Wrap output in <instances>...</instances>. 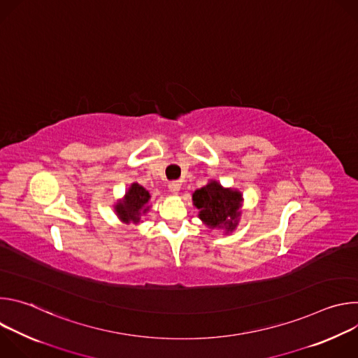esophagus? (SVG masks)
<instances>
[{"label": "esophagus", "instance_id": "esophagus-1", "mask_svg": "<svg viewBox=\"0 0 358 358\" xmlns=\"http://www.w3.org/2000/svg\"><path fill=\"white\" fill-rule=\"evenodd\" d=\"M180 188H181V185H180L178 182H170V184H169V189H170V192H173V194H178Z\"/></svg>", "mask_w": 358, "mask_h": 358}]
</instances>
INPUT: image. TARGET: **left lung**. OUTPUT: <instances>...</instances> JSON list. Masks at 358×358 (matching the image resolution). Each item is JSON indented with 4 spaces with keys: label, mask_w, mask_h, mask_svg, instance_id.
Returning a JSON list of instances; mask_svg holds the SVG:
<instances>
[{
    "label": "left lung",
    "mask_w": 358,
    "mask_h": 358,
    "mask_svg": "<svg viewBox=\"0 0 358 358\" xmlns=\"http://www.w3.org/2000/svg\"><path fill=\"white\" fill-rule=\"evenodd\" d=\"M243 195L239 189L224 187L217 180H210L192 192V206L198 208V218L210 229H224L231 234L242 217Z\"/></svg>",
    "instance_id": "1"
}]
</instances>
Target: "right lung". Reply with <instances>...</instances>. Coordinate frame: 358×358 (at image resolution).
Returning a JSON list of instances; mask_svg holds the SVG:
<instances>
[{
	"label": "right lung",
	"instance_id": "1",
	"mask_svg": "<svg viewBox=\"0 0 358 358\" xmlns=\"http://www.w3.org/2000/svg\"><path fill=\"white\" fill-rule=\"evenodd\" d=\"M150 192L138 182H131L124 196L119 199L113 208L123 224H140L143 217L150 211Z\"/></svg>",
	"mask_w": 358,
	"mask_h": 358
}]
</instances>
